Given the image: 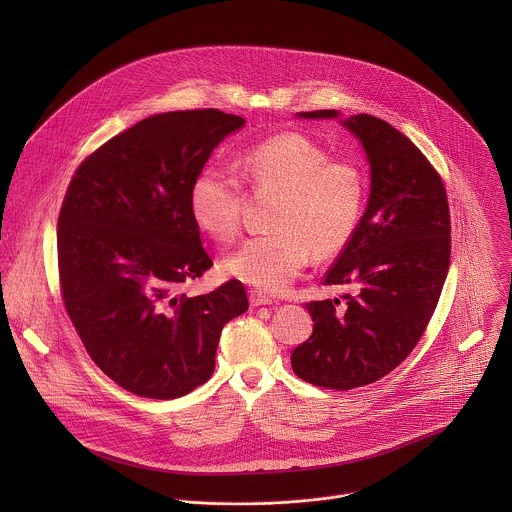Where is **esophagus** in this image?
<instances>
[{
	"label": "esophagus",
	"instance_id": "esophagus-1",
	"mask_svg": "<svg viewBox=\"0 0 512 512\" xmlns=\"http://www.w3.org/2000/svg\"><path fill=\"white\" fill-rule=\"evenodd\" d=\"M250 305L260 307V305H272V299L268 295L260 292H250Z\"/></svg>",
	"mask_w": 512,
	"mask_h": 512
}]
</instances>
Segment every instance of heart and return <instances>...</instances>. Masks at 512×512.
Here are the masks:
<instances>
[{
	"label": "heart",
	"mask_w": 512,
	"mask_h": 512,
	"mask_svg": "<svg viewBox=\"0 0 512 512\" xmlns=\"http://www.w3.org/2000/svg\"><path fill=\"white\" fill-rule=\"evenodd\" d=\"M238 172L256 191H280L270 234L248 238L224 260L232 278L280 293L307 268L313 252L321 258L341 252L353 238L363 205L365 175L307 136L286 132L248 147ZM189 205L195 222L220 242H232L242 228L244 191L236 171L211 163L193 179Z\"/></svg>",
	"instance_id": "1"
}]
</instances>
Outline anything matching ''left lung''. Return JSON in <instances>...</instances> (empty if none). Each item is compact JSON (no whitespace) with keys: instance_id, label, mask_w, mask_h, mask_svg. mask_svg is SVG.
Segmentation results:
<instances>
[{"instance_id":"1","label":"left lung","mask_w":512,"mask_h":512,"mask_svg":"<svg viewBox=\"0 0 512 512\" xmlns=\"http://www.w3.org/2000/svg\"><path fill=\"white\" fill-rule=\"evenodd\" d=\"M337 118V110L297 112ZM365 147L370 197L353 238L325 274V286L351 284L357 295L309 301L311 337L295 347L293 372L315 386L353 390L400 365L424 335L439 301L451 254L443 181L402 132L370 114L343 120Z\"/></svg>"}]
</instances>
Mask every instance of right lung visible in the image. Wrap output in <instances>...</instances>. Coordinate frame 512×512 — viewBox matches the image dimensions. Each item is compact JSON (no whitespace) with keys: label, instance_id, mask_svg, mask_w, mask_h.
<instances>
[{"label":"right lung","instance_id":"obj_1","mask_svg":"<svg viewBox=\"0 0 512 512\" xmlns=\"http://www.w3.org/2000/svg\"><path fill=\"white\" fill-rule=\"evenodd\" d=\"M244 126L217 108L155 114L74 171L57 230L65 309L96 366L144 398H179L215 370L222 327L248 309L242 282L187 295L213 260L189 191Z\"/></svg>","mask_w":512,"mask_h":512}]
</instances>
